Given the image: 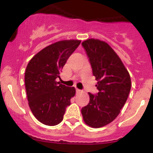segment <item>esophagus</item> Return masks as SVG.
Segmentation results:
<instances>
[{
	"instance_id": "1",
	"label": "esophagus",
	"mask_w": 153,
	"mask_h": 153,
	"mask_svg": "<svg viewBox=\"0 0 153 153\" xmlns=\"http://www.w3.org/2000/svg\"><path fill=\"white\" fill-rule=\"evenodd\" d=\"M75 90H76V93H77V94H78V93H80V91H80V89L77 88H75Z\"/></svg>"
}]
</instances>
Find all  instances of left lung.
I'll list each match as a JSON object with an SVG mask.
<instances>
[{"instance_id":"8db88e82","label":"left lung","mask_w":153,"mask_h":153,"mask_svg":"<svg viewBox=\"0 0 153 153\" xmlns=\"http://www.w3.org/2000/svg\"><path fill=\"white\" fill-rule=\"evenodd\" d=\"M98 80L96 95L88 93L90 101L82 107L84 122L99 128L113 122L125 104L131 89V79L121 59L106 42L89 39L82 43Z\"/></svg>"}]
</instances>
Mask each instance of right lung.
Wrapping results in <instances>:
<instances>
[{
    "instance_id": "1",
    "label": "right lung",
    "mask_w": 153,
    "mask_h": 153,
    "mask_svg": "<svg viewBox=\"0 0 153 153\" xmlns=\"http://www.w3.org/2000/svg\"><path fill=\"white\" fill-rule=\"evenodd\" d=\"M80 40H63L45 47L31 58L25 72L29 106L38 121L54 126L62 121L66 108L75 96L74 87L56 81L62 68L80 44Z\"/></svg>"
}]
</instances>
